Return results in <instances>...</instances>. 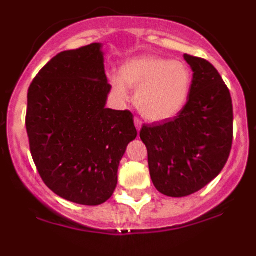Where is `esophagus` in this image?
<instances>
[{"mask_svg":"<svg viewBox=\"0 0 256 256\" xmlns=\"http://www.w3.org/2000/svg\"><path fill=\"white\" fill-rule=\"evenodd\" d=\"M134 126H136V128H137V130L140 132V130H141V126H142L141 119H138V118H134Z\"/></svg>","mask_w":256,"mask_h":256,"instance_id":"34e87169","label":"esophagus"}]
</instances>
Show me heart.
Wrapping results in <instances>:
<instances>
[{
	"instance_id": "1",
	"label": "heart",
	"mask_w": 256,
	"mask_h": 256,
	"mask_svg": "<svg viewBox=\"0 0 256 256\" xmlns=\"http://www.w3.org/2000/svg\"><path fill=\"white\" fill-rule=\"evenodd\" d=\"M120 100L130 97L128 88L136 90V108L148 120L173 118L184 108L192 87L191 69L184 62L142 56L126 61L120 76L110 78Z\"/></svg>"
}]
</instances>
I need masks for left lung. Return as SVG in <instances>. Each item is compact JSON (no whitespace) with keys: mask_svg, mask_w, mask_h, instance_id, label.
<instances>
[{"mask_svg":"<svg viewBox=\"0 0 256 256\" xmlns=\"http://www.w3.org/2000/svg\"><path fill=\"white\" fill-rule=\"evenodd\" d=\"M184 60L194 72L184 108L140 132L154 186L170 198L188 196L212 182L224 168L234 140V106L220 74L205 58L184 54Z\"/></svg>","mask_w":256,"mask_h":256,"instance_id":"obj_1","label":"left lung"}]
</instances>
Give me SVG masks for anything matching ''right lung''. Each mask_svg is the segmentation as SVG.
I'll list each match as a JSON object with an SVG mask.
<instances>
[{
    "mask_svg": "<svg viewBox=\"0 0 256 256\" xmlns=\"http://www.w3.org/2000/svg\"><path fill=\"white\" fill-rule=\"evenodd\" d=\"M101 44L60 52L28 90L26 126L40 178L56 195L104 204L118 183L119 162L137 130L130 110L106 108Z\"/></svg>",
    "mask_w": 256,
    "mask_h": 256,
    "instance_id": "add662e5",
    "label": "right lung"
}]
</instances>
